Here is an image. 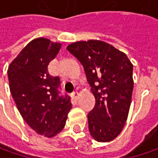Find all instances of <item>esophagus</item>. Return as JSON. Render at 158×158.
<instances>
[{
  "label": "esophagus",
  "mask_w": 158,
  "mask_h": 158,
  "mask_svg": "<svg viewBox=\"0 0 158 158\" xmlns=\"http://www.w3.org/2000/svg\"><path fill=\"white\" fill-rule=\"evenodd\" d=\"M71 96H72V98H73L75 100H76V99L78 98V97H79V93H78L77 91H74V92L71 94Z\"/></svg>",
  "instance_id": "1"
}]
</instances>
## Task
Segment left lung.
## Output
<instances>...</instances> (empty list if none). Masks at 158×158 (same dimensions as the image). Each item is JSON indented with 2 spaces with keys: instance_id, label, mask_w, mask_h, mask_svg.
<instances>
[{
  "instance_id": "left-lung-1",
  "label": "left lung",
  "mask_w": 158,
  "mask_h": 158,
  "mask_svg": "<svg viewBox=\"0 0 158 158\" xmlns=\"http://www.w3.org/2000/svg\"><path fill=\"white\" fill-rule=\"evenodd\" d=\"M67 49L83 66L96 99L88 114L89 134L99 143L111 142L127 119L134 89L133 64L126 53L101 40L77 41Z\"/></svg>"
}]
</instances>
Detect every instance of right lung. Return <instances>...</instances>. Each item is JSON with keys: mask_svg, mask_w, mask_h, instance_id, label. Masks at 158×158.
I'll use <instances>...</instances> for the list:
<instances>
[{"mask_svg": "<svg viewBox=\"0 0 158 158\" xmlns=\"http://www.w3.org/2000/svg\"><path fill=\"white\" fill-rule=\"evenodd\" d=\"M60 47L46 38L34 39L8 69L10 93L21 116L37 134L49 138L63 129L72 108L69 97L60 94V78L47 69Z\"/></svg>", "mask_w": 158, "mask_h": 158, "instance_id": "obj_1", "label": "right lung"}]
</instances>
